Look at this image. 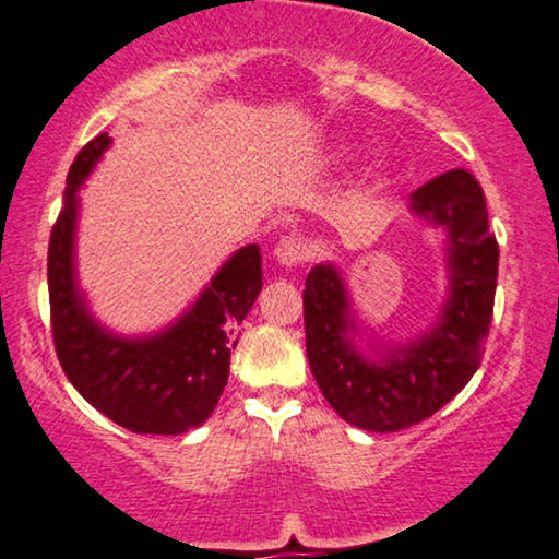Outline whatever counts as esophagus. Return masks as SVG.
Segmentation results:
<instances>
[{"label": "esophagus", "mask_w": 559, "mask_h": 559, "mask_svg": "<svg viewBox=\"0 0 559 559\" xmlns=\"http://www.w3.org/2000/svg\"><path fill=\"white\" fill-rule=\"evenodd\" d=\"M273 258L281 267H296L307 260V245H304L299 237H284L275 245Z\"/></svg>", "instance_id": "esophagus-1"}]
</instances>
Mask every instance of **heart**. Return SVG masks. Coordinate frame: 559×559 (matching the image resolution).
<instances>
[{"label": "heart", "instance_id": "heart-1", "mask_svg": "<svg viewBox=\"0 0 559 559\" xmlns=\"http://www.w3.org/2000/svg\"><path fill=\"white\" fill-rule=\"evenodd\" d=\"M353 154H356L353 144H335L332 146L330 157H332V162H348V159H353Z\"/></svg>", "mask_w": 559, "mask_h": 559}]
</instances>
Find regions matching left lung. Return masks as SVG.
Wrapping results in <instances>:
<instances>
[{"mask_svg": "<svg viewBox=\"0 0 559 559\" xmlns=\"http://www.w3.org/2000/svg\"><path fill=\"white\" fill-rule=\"evenodd\" d=\"M407 211L443 231L447 296L426 330L407 341L373 332L335 263L314 265L304 286L307 358L317 384L343 420L373 433L415 426L467 386L483 361L496 301L498 242L475 175H438L409 193Z\"/></svg>", "mask_w": 559, "mask_h": 559, "instance_id": "obj_1", "label": "left lung"}]
</instances>
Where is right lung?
Masks as SVG:
<instances>
[{
    "mask_svg": "<svg viewBox=\"0 0 559 559\" xmlns=\"http://www.w3.org/2000/svg\"><path fill=\"white\" fill-rule=\"evenodd\" d=\"M100 133L69 169L63 209L48 245V296L53 343L74 390L105 418L133 433L180 436L211 418L229 379L237 324L263 288L260 247L245 245L224 260L173 322L126 335L92 312L76 267L80 190L110 150Z\"/></svg>",
    "mask_w": 559,
    "mask_h": 559,
    "instance_id": "obj_1",
    "label": "right lung"
}]
</instances>
